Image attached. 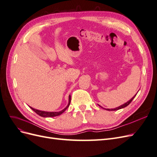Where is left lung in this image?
<instances>
[{"mask_svg": "<svg viewBox=\"0 0 157 157\" xmlns=\"http://www.w3.org/2000/svg\"><path fill=\"white\" fill-rule=\"evenodd\" d=\"M136 94L135 95V96H134V97H133L131 99H130V100H129V101H127L126 103H125L124 104H123V105H121V106H119V107H117V108H115V109H106V110H107V111H117V110H118V109H122V108H124V107H126V106H128V105H129V104L132 102V101L133 100V99H134L135 97H136ZM99 106H100V105H98ZM101 107V106H100ZM103 108V107H102Z\"/></svg>", "mask_w": 157, "mask_h": 157, "instance_id": "left-lung-1", "label": "left lung"}]
</instances>
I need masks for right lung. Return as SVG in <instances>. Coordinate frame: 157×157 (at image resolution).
<instances>
[{"instance_id": "1", "label": "right lung", "mask_w": 157, "mask_h": 157, "mask_svg": "<svg viewBox=\"0 0 157 157\" xmlns=\"http://www.w3.org/2000/svg\"><path fill=\"white\" fill-rule=\"evenodd\" d=\"M71 96L69 95V103H68L67 106L66 107L65 109H63L62 111H59V112H47V111L37 110V109H33L31 107H30V108L32 109L33 111H34L36 114H38V115H40V117H56V116H59V115H61V114H62L66 110V109H67L69 107V106L70 105V103H71Z\"/></svg>"}]
</instances>
